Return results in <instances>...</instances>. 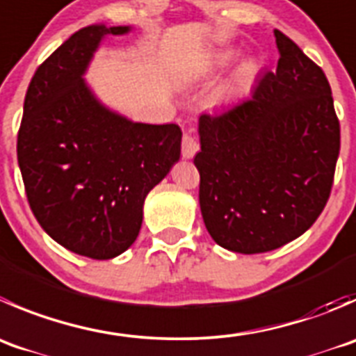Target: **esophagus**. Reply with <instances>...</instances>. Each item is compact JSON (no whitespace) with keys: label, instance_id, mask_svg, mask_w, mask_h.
I'll return each instance as SVG.
<instances>
[{"label":"esophagus","instance_id":"esophagus-1","mask_svg":"<svg viewBox=\"0 0 356 356\" xmlns=\"http://www.w3.org/2000/svg\"><path fill=\"white\" fill-rule=\"evenodd\" d=\"M198 139H196L191 132H184V136H182V156L189 160V158H193L198 153Z\"/></svg>","mask_w":356,"mask_h":356}]
</instances>
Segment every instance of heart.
<instances>
[{"label":"heart","instance_id":"heart-1","mask_svg":"<svg viewBox=\"0 0 356 356\" xmlns=\"http://www.w3.org/2000/svg\"><path fill=\"white\" fill-rule=\"evenodd\" d=\"M238 50L236 48H222V50H217L216 54L212 55V62L216 65H226L236 57ZM259 69V62L255 58H247L243 64L240 65V69L236 71V83L238 85H247L252 78L255 76Z\"/></svg>","mask_w":356,"mask_h":356}]
</instances>
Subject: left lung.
<instances>
[{"label":"left lung","instance_id":"left-lung-1","mask_svg":"<svg viewBox=\"0 0 356 356\" xmlns=\"http://www.w3.org/2000/svg\"><path fill=\"white\" fill-rule=\"evenodd\" d=\"M277 71L250 97L202 115L200 209L217 245L270 252L313 226L330 196L341 147L339 120L322 67L275 29Z\"/></svg>","mask_w":356,"mask_h":356}]
</instances>
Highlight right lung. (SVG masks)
<instances>
[{"label": "right lung", "mask_w": 356, "mask_h": 356, "mask_svg": "<svg viewBox=\"0 0 356 356\" xmlns=\"http://www.w3.org/2000/svg\"><path fill=\"white\" fill-rule=\"evenodd\" d=\"M129 31L101 24L65 40L34 72L17 137L36 220L62 247L90 259H113L136 241L147 193L181 156L179 125L130 122L83 79L102 38Z\"/></svg>", "instance_id": "1"}]
</instances>
